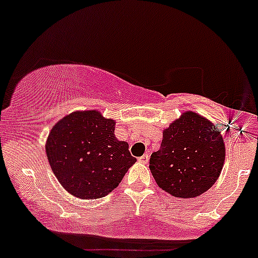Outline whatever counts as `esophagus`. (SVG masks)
Returning <instances> with one entry per match:
<instances>
[{
	"label": "esophagus",
	"instance_id": "1",
	"mask_svg": "<svg viewBox=\"0 0 258 258\" xmlns=\"http://www.w3.org/2000/svg\"><path fill=\"white\" fill-rule=\"evenodd\" d=\"M139 162H142V164H147L148 161H149V154H144V155H142L141 158L138 159Z\"/></svg>",
	"mask_w": 258,
	"mask_h": 258
}]
</instances>
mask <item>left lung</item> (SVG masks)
Wrapping results in <instances>:
<instances>
[{"instance_id":"obj_1","label":"left lung","mask_w":258,"mask_h":258,"mask_svg":"<svg viewBox=\"0 0 258 258\" xmlns=\"http://www.w3.org/2000/svg\"><path fill=\"white\" fill-rule=\"evenodd\" d=\"M226 158L221 130L201 115L183 112L162 135L149 168L158 185L177 198H195L220 177Z\"/></svg>"}]
</instances>
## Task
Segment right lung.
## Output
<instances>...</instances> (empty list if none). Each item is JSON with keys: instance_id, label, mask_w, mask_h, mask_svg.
I'll return each mask as SVG.
<instances>
[{"instance_id": "obj_1", "label": "right lung", "mask_w": 258, "mask_h": 258, "mask_svg": "<svg viewBox=\"0 0 258 258\" xmlns=\"http://www.w3.org/2000/svg\"><path fill=\"white\" fill-rule=\"evenodd\" d=\"M115 121L99 111H74L49 132L46 154L65 190L80 199H99L122 180L137 160L114 135Z\"/></svg>"}]
</instances>
